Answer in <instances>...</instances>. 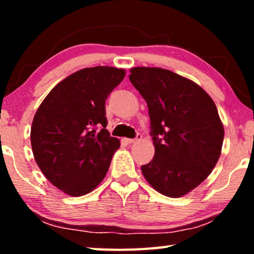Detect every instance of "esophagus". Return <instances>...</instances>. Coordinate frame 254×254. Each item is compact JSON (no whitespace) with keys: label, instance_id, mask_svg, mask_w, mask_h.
<instances>
[{"label":"esophagus","instance_id":"34e87169","mask_svg":"<svg viewBox=\"0 0 254 254\" xmlns=\"http://www.w3.org/2000/svg\"><path fill=\"white\" fill-rule=\"evenodd\" d=\"M140 139H141V134H139V133H137L134 139H126V142H127V144H132V143L137 142V141H139Z\"/></svg>","mask_w":254,"mask_h":254}]
</instances>
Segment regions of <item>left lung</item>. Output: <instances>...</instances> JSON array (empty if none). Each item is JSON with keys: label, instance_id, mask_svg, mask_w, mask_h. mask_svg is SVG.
I'll list each match as a JSON object with an SVG mask.
<instances>
[{"label": "left lung", "instance_id": "obj_1", "mask_svg": "<svg viewBox=\"0 0 254 254\" xmlns=\"http://www.w3.org/2000/svg\"><path fill=\"white\" fill-rule=\"evenodd\" d=\"M128 78L148 105L154 157L141 166L157 191L182 197L208 177L221 156L224 127L203 88L162 68L135 67Z\"/></svg>", "mask_w": 254, "mask_h": 254}]
</instances>
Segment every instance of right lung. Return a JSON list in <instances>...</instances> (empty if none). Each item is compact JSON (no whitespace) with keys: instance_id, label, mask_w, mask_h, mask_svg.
I'll return each mask as SVG.
<instances>
[{"instance_id":"1","label":"right lung","mask_w":254,"mask_h":254,"mask_svg":"<svg viewBox=\"0 0 254 254\" xmlns=\"http://www.w3.org/2000/svg\"><path fill=\"white\" fill-rule=\"evenodd\" d=\"M126 71L84 68L60 81L33 118L31 147L49 182L70 196L92 191L104 179L120 147L106 130L105 101Z\"/></svg>"}]
</instances>
